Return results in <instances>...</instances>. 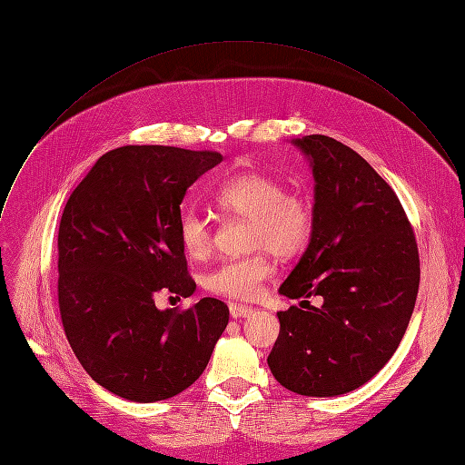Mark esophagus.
Returning a JSON list of instances; mask_svg holds the SVG:
<instances>
[{"label": "esophagus", "mask_w": 465, "mask_h": 465, "mask_svg": "<svg viewBox=\"0 0 465 465\" xmlns=\"http://www.w3.org/2000/svg\"><path fill=\"white\" fill-rule=\"evenodd\" d=\"M254 311L251 306L246 304H239V302H232L230 304V316L235 318V320H241V318H249Z\"/></svg>", "instance_id": "obj_1"}]
</instances>
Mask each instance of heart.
<instances>
[{"label":"heart","mask_w":465,"mask_h":465,"mask_svg":"<svg viewBox=\"0 0 465 465\" xmlns=\"http://www.w3.org/2000/svg\"><path fill=\"white\" fill-rule=\"evenodd\" d=\"M213 202L224 213L251 219L249 246L258 251L226 260L207 272L203 284L211 293L237 301L258 297L274 271L271 251L282 258H293L312 239V202L299 193H286V184L271 173H239L214 191ZM177 232L183 251L191 258L202 260L211 252L213 226L200 211L184 209Z\"/></svg>","instance_id":"1"}]
</instances>
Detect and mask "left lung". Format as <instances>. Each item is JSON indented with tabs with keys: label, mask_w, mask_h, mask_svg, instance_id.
<instances>
[{
	"label": "left lung",
	"mask_w": 465,
	"mask_h": 465,
	"mask_svg": "<svg viewBox=\"0 0 465 465\" xmlns=\"http://www.w3.org/2000/svg\"><path fill=\"white\" fill-rule=\"evenodd\" d=\"M293 143L316 181L314 233L278 292L323 302L276 314L267 364L297 394L338 396L372 380L396 351L415 308L419 251L398 196L359 153L323 134Z\"/></svg>",
	"instance_id": "8db88e82"
}]
</instances>
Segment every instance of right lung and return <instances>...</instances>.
Here are the masks:
<instances>
[{
    "label": "right lung",
    "mask_w": 465,
    "mask_h": 465,
    "mask_svg": "<svg viewBox=\"0 0 465 465\" xmlns=\"http://www.w3.org/2000/svg\"><path fill=\"white\" fill-rule=\"evenodd\" d=\"M221 161L170 145L112 149L61 214V322L85 372L121 398L147 404L191 387L228 325V306L213 297L187 311L154 306L161 290H196L177 232L181 202Z\"/></svg>",
    "instance_id": "add662e5"
}]
</instances>
